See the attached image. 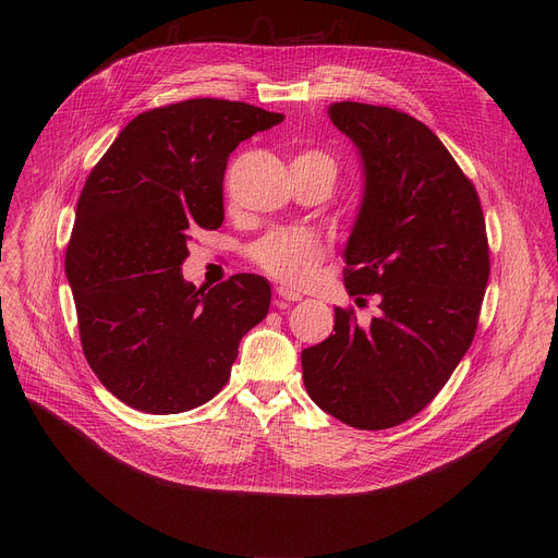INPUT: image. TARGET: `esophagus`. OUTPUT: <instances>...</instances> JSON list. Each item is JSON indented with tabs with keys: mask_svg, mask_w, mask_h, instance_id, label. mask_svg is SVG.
<instances>
[{
	"mask_svg": "<svg viewBox=\"0 0 558 558\" xmlns=\"http://www.w3.org/2000/svg\"><path fill=\"white\" fill-rule=\"evenodd\" d=\"M302 300V295L293 289H287V287H276V306H284L287 302H298Z\"/></svg>",
	"mask_w": 558,
	"mask_h": 558,
	"instance_id": "34e87169",
	"label": "esophagus"
}]
</instances>
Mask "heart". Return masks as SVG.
<instances>
[{
	"label": "heart",
	"mask_w": 558,
	"mask_h": 558,
	"mask_svg": "<svg viewBox=\"0 0 558 558\" xmlns=\"http://www.w3.org/2000/svg\"><path fill=\"white\" fill-rule=\"evenodd\" d=\"M293 163L323 168L331 179H336V163L333 158L325 151H317V149L302 151ZM250 256L254 265L263 269L267 276L298 287L311 278L317 263L323 260V243L320 238L311 231L278 229L263 235L260 241L252 247Z\"/></svg>",
	"instance_id": "1"
}]
</instances>
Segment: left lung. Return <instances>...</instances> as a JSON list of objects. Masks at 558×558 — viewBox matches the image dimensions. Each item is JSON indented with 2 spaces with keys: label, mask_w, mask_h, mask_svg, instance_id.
<instances>
[{
  "label": "left lung",
  "mask_w": 558,
  "mask_h": 558,
  "mask_svg": "<svg viewBox=\"0 0 558 558\" xmlns=\"http://www.w3.org/2000/svg\"><path fill=\"white\" fill-rule=\"evenodd\" d=\"M362 158L364 194L344 250L351 295H379L360 327L336 308L325 342L302 351L311 400L360 430L424 411L472 344L490 276L474 185L422 121L384 106H329Z\"/></svg>",
  "instance_id": "left-lung-1"
}]
</instances>
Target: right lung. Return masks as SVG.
I'll list each match as a JSON object with an SVG mask.
<instances>
[{"mask_svg":"<svg viewBox=\"0 0 558 558\" xmlns=\"http://www.w3.org/2000/svg\"><path fill=\"white\" fill-rule=\"evenodd\" d=\"M284 114L190 99L134 117L90 172L65 250L84 355L123 404L174 415L227 384L243 336L265 320L269 280L235 274L205 291L181 265L196 229L225 218L222 179L241 141Z\"/></svg>","mask_w":558,"mask_h":558,"instance_id":"1","label":"right lung"}]
</instances>
